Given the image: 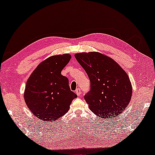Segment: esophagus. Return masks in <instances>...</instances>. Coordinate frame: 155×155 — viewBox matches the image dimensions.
Returning <instances> with one entry per match:
<instances>
[{
  "label": "esophagus",
  "mask_w": 155,
  "mask_h": 155,
  "mask_svg": "<svg viewBox=\"0 0 155 155\" xmlns=\"http://www.w3.org/2000/svg\"><path fill=\"white\" fill-rule=\"evenodd\" d=\"M76 93H77V94L78 96H81V89H79V88H77V90H76Z\"/></svg>",
  "instance_id": "esophagus-1"
}]
</instances>
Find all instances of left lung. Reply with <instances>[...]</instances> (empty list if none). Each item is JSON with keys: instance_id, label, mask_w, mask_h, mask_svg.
Returning <instances> with one entry per match:
<instances>
[{"instance_id": "obj_1", "label": "left lung", "mask_w": 155, "mask_h": 155, "mask_svg": "<svg viewBox=\"0 0 155 155\" xmlns=\"http://www.w3.org/2000/svg\"><path fill=\"white\" fill-rule=\"evenodd\" d=\"M75 58L89 77L90 90L84 99L92 112L101 119L121 113L132 92L126 72L111 58L99 52L76 54Z\"/></svg>"}]
</instances>
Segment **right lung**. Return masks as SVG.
<instances>
[{"mask_svg":"<svg viewBox=\"0 0 155 155\" xmlns=\"http://www.w3.org/2000/svg\"><path fill=\"white\" fill-rule=\"evenodd\" d=\"M70 54L52 56L38 65L28 78L24 98L32 114L42 121L57 120L67 113L77 95L71 91L68 78L61 71Z\"/></svg>","mask_w":155,"mask_h":155,"instance_id":"right-lung-1","label":"right lung"}]
</instances>
